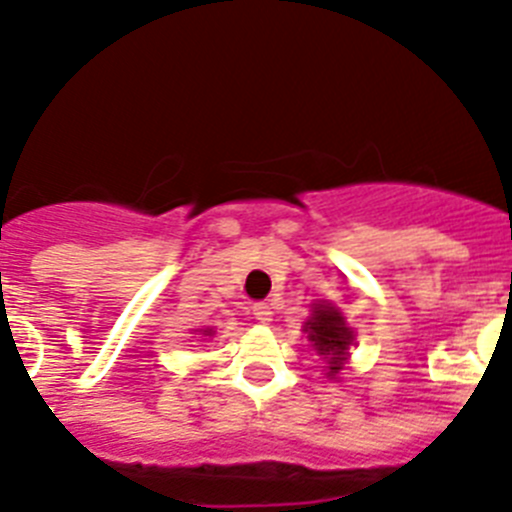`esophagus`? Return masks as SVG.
<instances>
[{
	"instance_id": "1",
	"label": "esophagus",
	"mask_w": 512,
	"mask_h": 512,
	"mask_svg": "<svg viewBox=\"0 0 512 512\" xmlns=\"http://www.w3.org/2000/svg\"><path fill=\"white\" fill-rule=\"evenodd\" d=\"M253 318L259 320V323H269L271 307L266 305V302H256V305H253Z\"/></svg>"
}]
</instances>
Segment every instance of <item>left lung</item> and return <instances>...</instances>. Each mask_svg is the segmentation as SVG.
Instances as JSON below:
<instances>
[{
    "instance_id": "1",
    "label": "left lung",
    "mask_w": 512,
    "mask_h": 512,
    "mask_svg": "<svg viewBox=\"0 0 512 512\" xmlns=\"http://www.w3.org/2000/svg\"><path fill=\"white\" fill-rule=\"evenodd\" d=\"M302 330L310 338L312 348L323 359H328V377L336 379L348 356V346L354 343V330L346 325L341 310L330 305V302H320V305L312 307V315L302 325Z\"/></svg>"
}]
</instances>
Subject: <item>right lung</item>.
I'll return each mask as SVG.
<instances>
[{
    "label": "right lung",
    "mask_w": 512,
    "mask_h": 512,
    "mask_svg": "<svg viewBox=\"0 0 512 512\" xmlns=\"http://www.w3.org/2000/svg\"><path fill=\"white\" fill-rule=\"evenodd\" d=\"M200 333H202V336H212V328H202Z\"/></svg>",
    "instance_id": "right-lung-1"
}]
</instances>
